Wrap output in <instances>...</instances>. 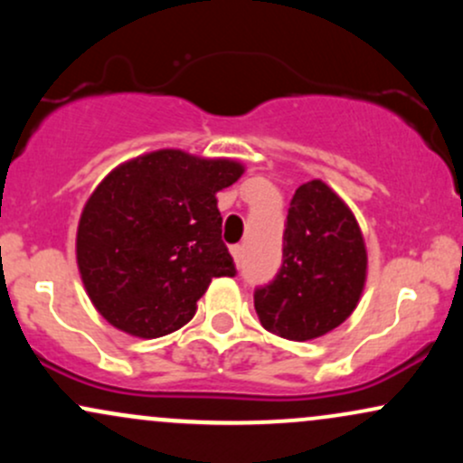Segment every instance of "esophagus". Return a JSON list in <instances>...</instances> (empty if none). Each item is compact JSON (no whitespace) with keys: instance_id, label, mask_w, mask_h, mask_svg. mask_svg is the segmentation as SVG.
<instances>
[{"instance_id":"esophagus-1","label":"esophagus","mask_w":463,"mask_h":463,"mask_svg":"<svg viewBox=\"0 0 463 463\" xmlns=\"http://www.w3.org/2000/svg\"><path fill=\"white\" fill-rule=\"evenodd\" d=\"M231 252H232V257H235V261H237V263L241 261V257H243V248L239 246V243H237V246H231Z\"/></svg>"}]
</instances>
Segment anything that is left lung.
I'll list each match as a JSON object with an SVG mask.
<instances>
[{"label": "left lung", "instance_id": "obj_1", "mask_svg": "<svg viewBox=\"0 0 463 463\" xmlns=\"http://www.w3.org/2000/svg\"><path fill=\"white\" fill-rule=\"evenodd\" d=\"M365 265L364 237L348 206L322 180L300 184L287 209L280 269L254 289L263 328L294 342L333 331L357 307Z\"/></svg>", "mask_w": 463, "mask_h": 463}]
</instances>
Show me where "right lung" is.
Wrapping results in <instances>:
<instances>
[{"label":"right lung","instance_id":"add662e5","mask_svg":"<svg viewBox=\"0 0 463 463\" xmlns=\"http://www.w3.org/2000/svg\"><path fill=\"white\" fill-rule=\"evenodd\" d=\"M243 174L235 161L158 150L110 172L78 226L87 294L119 331L163 337L195 316V302L237 268L222 241L215 194Z\"/></svg>","mask_w":463,"mask_h":463}]
</instances>
